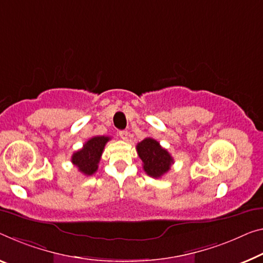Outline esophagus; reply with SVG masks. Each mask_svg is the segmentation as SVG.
<instances>
[{
    "mask_svg": "<svg viewBox=\"0 0 263 263\" xmlns=\"http://www.w3.org/2000/svg\"><path fill=\"white\" fill-rule=\"evenodd\" d=\"M128 134H129V133H128L127 130H120V132H119L120 137H121V139H122V140H124V141L128 140Z\"/></svg>",
    "mask_w": 263,
    "mask_h": 263,
    "instance_id": "esophagus-1",
    "label": "esophagus"
}]
</instances>
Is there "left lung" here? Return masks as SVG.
<instances>
[{"instance_id":"obj_1","label":"left lung","mask_w":263,"mask_h":263,"mask_svg":"<svg viewBox=\"0 0 263 263\" xmlns=\"http://www.w3.org/2000/svg\"><path fill=\"white\" fill-rule=\"evenodd\" d=\"M136 151L143 162L144 172L155 179L167 173L174 163L172 155L152 137H147L137 143Z\"/></svg>"}]
</instances>
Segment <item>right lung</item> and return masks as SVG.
<instances>
[{"mask_svg": "<svg viewBox=\"0 0 263 263\" xmlns=\"http://www.w3.org/2000/svg\"><path fill=\"white\" fill-rule=\"evenodd\" d=\"M110 140L108 136H94L83 144L82 149L75 152L71 156V162L84 175L90 176L99 168L104 145Z\"/></svg>", "mask_w": 263, "mask_h": 263, "instance_id": "right-lung-1", "label": "right lung"}]
</instances>
